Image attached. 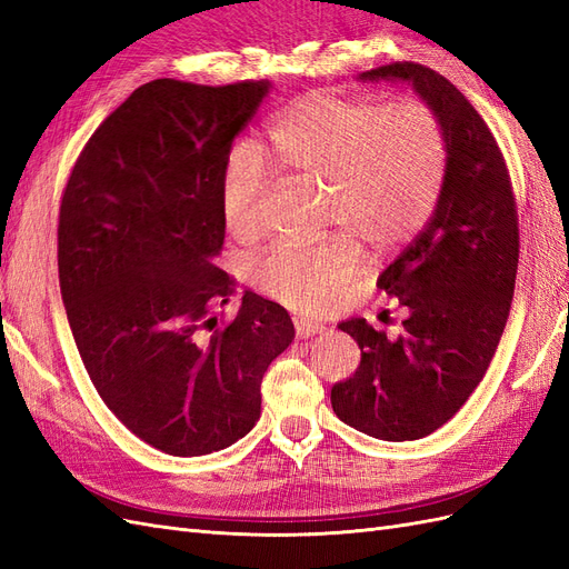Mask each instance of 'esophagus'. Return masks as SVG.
I'll use <instances>...</instances> for the list:
<instances>
[{"mask_svg":"<svg viewBox=\"0 0 569 569\" xmlns=\"http://www.w3.org/2000/svg\"><path fill=\"white\" fill-rule=\"evenodd\" d=\"M295 330H297L299 339H308L313 335H320L325 330V325L316 322V320H308V318H295Z\"/></svg>","mask_w":569,"mask_h":569,"instance_id":"1","label":"esophagus"}]
</instances>
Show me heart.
Segmentation results:
<instances>
[{"mask_svg":"<svg viewBox=\"0 0 569 569\" xmlns=\"http://www.w3.org/2000/svg\"><path fill=\"white\" fill-rule=\"evenodd\" d=\"M272 166L297 184L325 189V218L356 239L387 251L416 237L432 216L449 166L439 116L422 101L380 104L327 92L306 94L272 120ZM258 153L234 147L220 173V218L239 239L258 232L268 194ZM360 268L353 239L335 234L311 247H272L253 263V282L270 299L325 313L347 295Z\"/></svg>","mask_w":569,"mask_h":569,"instance_id":"heart-1","label":"heart"}]
</instances>
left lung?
<instances>
[{
	"label": "left lung",
	"mask_w": 569,
	"mask_h": 569,
	"mask_svg": "<svg viewBox=\"0 0 569 569\" xmlns=\"http://www.w3.org/2000/svg\"><path fill=\"white\" fill-rule=\"evenodd\" d=\"M408 82L449 142L432 218L377 287L406 308L389 339L366 318L339 322L360 347V366L332 387L341 422L385 441H412L449 422L485 377L508 322L520 258L518 206L501 149L453 82L412 61L360 73Z\"/></svg>",
	"instance_id": "1"
}]
</instances>
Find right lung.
Segmentation results:
<instances>
[{"label": "right lung", "instance_id": "right-lung-1", "mask_svg": "<svg viewBox=\"0 0 569 569\" xmlns=\"http://www.w3.org/2000/svg\"><path fill=\"white\" fill-rule=\"evenodd\" d=\"M268 80L137 88L101 123L66 182L59 284L101 401L170 456H206L251 432L261 380L295 339L280 303L244 291L213 258L226 242L220 173Z\"/></svg>", "mask_w": 569, "mask_h": 569}]
</instances>
